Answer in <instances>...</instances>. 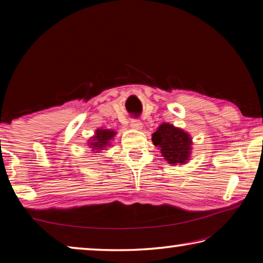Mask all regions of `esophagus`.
Returning <instances> with one entry per match:
<instances>
[{
  "label": "esophagus",
  "instance_id": "34e87169",
  "mask_svg": "<svg viewBox=\"0 0 263 263\" xmlns=\"http://www.w3.org/2000/svg\"><path fill=\"white\" fill-rule=\"evenodd\" d=\"M131 127L133 128V130L140 131L142 128V124L139 121H136V119H133V121H131Z\"/></svg>",
  "mask_w": 263,
  "mask_h": 263
}]
</instances>
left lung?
<instances>
[{
  "label": "left lung",
  "mask_w": 263,
  "mask_h": 263,
  "mask_svg": "<svg viewBox=\"0 0 263 263\" xmlns=\"http://www.w3.org/2000/svg\"><path fill=\"white\" fill-rule=\"evenodd\" d=\"M152 141L160 149L163 159L172 166L185 164L190 160L193 138L188 132L173 124H160L152 135Z\"/></svg>",
  "instance_id": "1"
}]
</instances>
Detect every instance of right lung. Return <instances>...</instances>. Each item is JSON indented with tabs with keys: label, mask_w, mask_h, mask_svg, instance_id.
I'll list each match as a JSON object with an SVG mask.
<instances>
[{
	"label": "right lung",
	"mask_w": 263,
	"mask_h": 263,
	"mask_svg": "<svg viewBox=\"0 0 263 263\" xmlns=\"http://www.w3.org/2000/svg\"><path fill=\"white\" fill-rule=\"evenodd\" d=\"M116 133L117 132L111 128H97L95 135L88 140L89 148H91L92 152L100 153V151H103L111 145V140L114 139Z\"/></svg>",
	"instance_id": "obj_1"
}]
</instances>
